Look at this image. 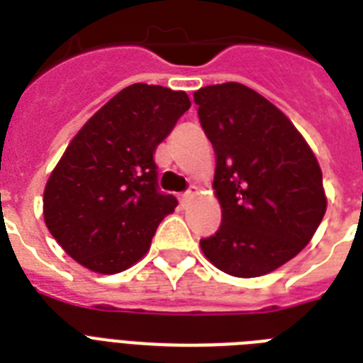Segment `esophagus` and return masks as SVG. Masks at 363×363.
Wrapping results in <instances>:
<instances>
[{
    "instance_id": "esophagus-1",
    "label": "esophagus",
    "mask_w": 363,
    "mask_h": 363,
    "mask_svg": "<svg viewBox=\"0 0 363 363\" xmlns=\"http://www.w3.org/2000/svg\"><path fill=\"white\" fill-rule=\"evenodd\" d=\"M192 198V190H186V192H182L181 196H179V199H181V203L184 205L188 201V199Z\"/></svg>"
}]
</instances>
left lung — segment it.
Instances as JSON below:
<instances>
[{
    "label": "left lung",
    "mask_w": 363,
    "mask_h": 363,
    "mask_svg": "<svg viewBox=\"0 0 363 363\" xmlns=\"http://www.w3.org/2000/svg\"><path fill=\"white\" fill-rule=\"evenodd\" d=\"M216 154L218 232L199 241L220 271L259 277L292 259L326 213L322 171L294 124L264 96L239 82L194 94Z\"/></svg>",
    "instance_id": "left-lung-1"
}]
</instances>
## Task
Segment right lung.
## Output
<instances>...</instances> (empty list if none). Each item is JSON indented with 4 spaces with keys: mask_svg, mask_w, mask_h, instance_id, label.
Returning a JSON list of instances; mask_svg holds the SVG:
<instances>
[{
    "mask_svg": "<svg viewBox=\"0 0 363 363\" xmlns=\"http://www.w3.org/2000/svg\"><path fill=\"white\" fill-rule=\"evenodd\" d=\"M188 109L186 92L137 82L73 137L43 198L48 232L71 258L109 275L145 256L179 203L160 190L154 152Z\"/></svg>",
    "mask_w": 363,
    "mask_h": 363,
    "instance_id": "add662e5",
    "label": "right lung"
}]
</instances>
